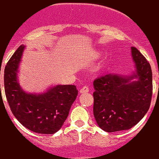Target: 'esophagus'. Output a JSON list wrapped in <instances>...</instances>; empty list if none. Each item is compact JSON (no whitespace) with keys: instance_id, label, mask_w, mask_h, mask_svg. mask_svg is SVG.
Here are the masks:
<instances>
[{"instance_id":"1","label":"esophagus","mask_w":159,"mask_h":159,"mask_svg":"<svg viewBox=\"0 0 159 159\" xmlns=\"http://www.w3.org/2000/svg\"><path fill=\"white\" fill-rule=\"evenodd\" d=\"M89 92V88L87 87H84L80 90V93H86Z\"/></svg>"}]
</instances>
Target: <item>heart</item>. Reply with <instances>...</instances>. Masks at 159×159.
I'll use <instances>...</instances> for the list:
<instances>
[{
    "label": "heart",
    "instance_id": "1",
    "mask_svg": "<svg viewBox=\"0 0 159 159\" xmlns=\"http://www.w3.org/2000/svg\"><path fill=\"white\" fill-rule=\"evenodd\" d=\"M92 57L94 58V59H96V58H98V57L100 56V54H98V52H95L94 54H92Z\"/></svg>",
    "mask_w": 159,
    "mask_h": 159
}]
</instances>
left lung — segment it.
<instances>
[{
	"mask_svg": "<svg viewBox=\"0 0 159 159\" xmlns=\"http://www.w3.org/2000/svg\"><path fill=\"white\" fill-rule=\"evenodd\" d=\"M135 71L129 75L110 73L93 82V114L107 132L131 129L148 111L152 95L151 66L135 47H131Z\"/></svg>",
	"mask_w": 159,
	"mask_h": 159,
	"instance_id": "obj_1",
	"label": "left lung"
}]
</instances>
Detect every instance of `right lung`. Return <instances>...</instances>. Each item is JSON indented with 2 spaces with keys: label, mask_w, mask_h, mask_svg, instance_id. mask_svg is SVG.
<instances>
[{
  "label": "right lung",
  "mask_w": 159,
  "mask_h": 159,
  "mask_svg": "<svg viewBox=\"0 0 159 159\" xmlns=\"http://www.w3.org/2000/svg\"><path fill=\"white\" fill-rule=\"evenodd\" d=\"M26 46L21 45L4 69V90L11 111L29 130L45 134L61 129L78 95L75 85H55L43 93H27L18 78L20 62ZM1 90V85H0Z\"/></svg>",
  "instance_id": "add662e5"
}]
</instances>
